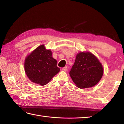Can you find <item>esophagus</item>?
<instances>
[{
    "mask_svg": "<svg viewBox=\"0 0 124 124\" xmlns=\"http://www.w3.org/2000/svg\"><path fill=\"white\" fill-rule=\"evenodd\" d=\"M62 70L63 71H67L68 70V68L67 67H65L64 68H63L62 69Z\"/></svg>",
    "mask_w": 124,
    "mask_h": 124,
    "instance_id": "34e87169",
    "label": "esophagus"
}]
</instances>
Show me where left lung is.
<instances>
[{
	"label": "left lung",
	"mask_w": 124,
	"mask_h": 124,
	"mask_svg": "<svg viewBox=\"0 0 124 124\" xmlns=\"http://www.w3.org/2000/svg\"><path fill=\"white\" fill-rule=\"evenodd\" d=\"M70 76L76 86L83 89L93 87L103 75V68L99 59L89 52H80L76 55Z\"/></svg>",
	"instance_id": "left-lung-1"
}]
</instances>
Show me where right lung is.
<instances>
[{
    "instance_id": "right-lung-1",
    "label": "right lung",
    "mask_w": 124,
    "mask_h": 124,
    "mask_svg": "<svg viewBox=\"0 0 124 124\" xmlns=\"http://www.w3.org/2000/svg\"><path fill=\"white\" fill-rule=\"evenodd\" d=\"M56 65L57 61L53 57L51 50L41 45L25 57L24 70L32 83L44 86L60 71Z\"/></svg>"
}]
</instances>
